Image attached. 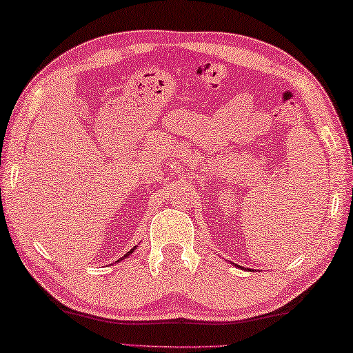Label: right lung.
<instances>
[{
  "label": "right lung",
  "mask_w": 353,
  "mask_h": 353,
  "mask_svg": "<svg viewBox=\"0 0 353 353\" xmlns=\"http://www.w3.org/2000/svg\"><path fill=\"white\" fill-rule=\"evenodd\" d=\"M134 248H136V247H134ZM134 248H131V250H130V252H128V253H126V254H125V256H123V258H126V256H130V254H131V253H132V252H134ZM119 261H121V258H120V259H119ZM119 261H117V262H119Z\"/></svg>",
  "instance_id": "obj_1"
}]
</instances>
